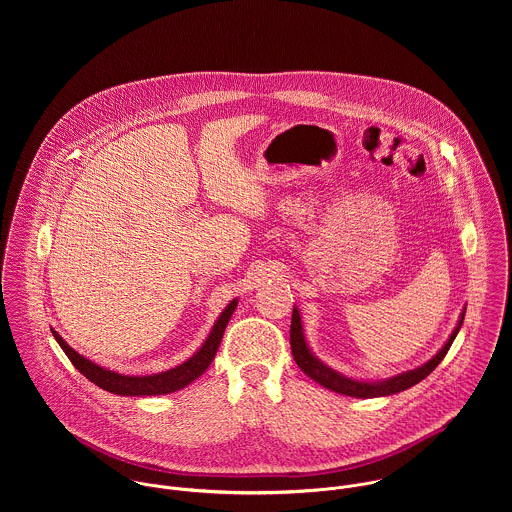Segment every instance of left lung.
<instances>
[{"mask_svg":"<svg viewBox=\"0 0 512 512\" xmlns=\"http://www.w3.org/2000/svg\"><path fill=\"white\" fill-rule=\"evenodd\" d=\"M465 309L461 311L455 329L451 331V335L447 337V341L443 343V347L438 353L424 365L416 366L412 370L400 372L396 376L390 378H382V380H359L353 376H347L335 368L323 363L309 347L307 339H305V331H303V321L299 315V309L293 305L292 327H290V345H292V355L297 366L309 376L313 378L317 384H321L327 390H333L337 394L343 396H353V398H380V396H392L398 394L402 390L412 388L414 384H418L420 380H424L436 366L443 361V357L447 355L451 343L455 341L461 325H463V317H465Z\"/></svg>","mask_w":512,"mask_h":512,"instance_id":"obj_1","label":"left lung"}]
</instances>
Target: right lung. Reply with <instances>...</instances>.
Returning <instances> with one entry per match:
<instances>
[{
    "label": "right lung",
    "instance_id": "right-lung-1",
    "mask_svg": "<svg viewBox=\"0 0 512 512\" xmlns=\"http://www.w3.org/2000/svg\"><path fill=\"white\" fill-rule=\"evenodd\" d=\"M238 305V297H234L217 317L211 333L203 341V345L181 365L173 366L163 372L155 374H146V376H130V374H120L116 370H110L106 366L96 365L94 361L82 357L76 353L73 347L51 327L53 337L61 345V349L67 353V357L90 382L100 386L102 390H108L118 396H159V394H169L177 392L185 386H189L193 380H197L209 365L213 363L217 351H219L220 341L224 335V329Z\"/></svg>",
    "mask_w": 512,
    "mask_h": 512
}]
</instances>
